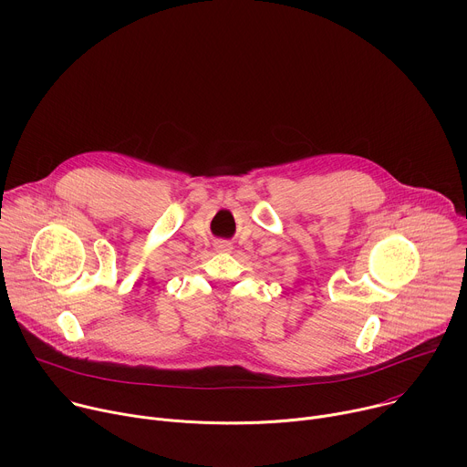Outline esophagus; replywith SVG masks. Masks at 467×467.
<instances>
[{
  "label": "esophagus",
  "mask_w": 467,
  "mask_h": 467,
  "mask_svg": "<svg viewBox=\"0 0 467 467\" xmlns=\"http://www.w3.org/2000/svg\"><path fill=\"white\" fill-rule=\"evenodd\" d=\"M216 249H220V251H229V249H231V244L225 242V240H222V242L216 244Z\"/></svg>",
  "instance_id": "esophagus-1"
}]
</instances>
